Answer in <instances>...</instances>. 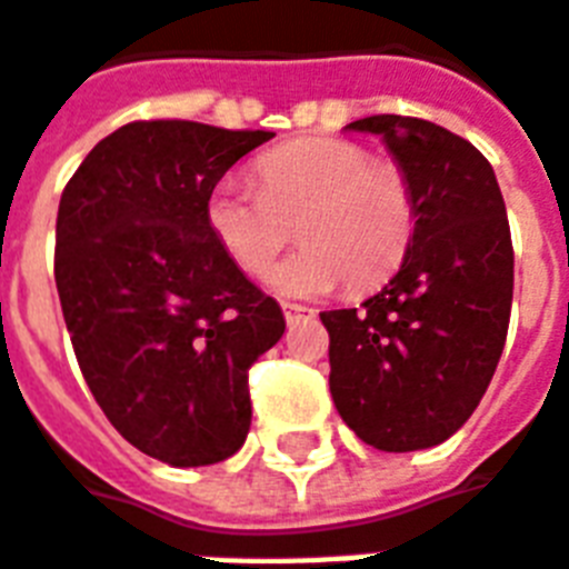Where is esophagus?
I'll return each mask as SVG.
<instances>
[{"label":"esophagus","mask_w":569,"mask_h":569,"mask_svg":"<svg viewBox=\"0 0 569 569\" xmlns=\"http://www.w3.org/2000/svg\"><path fill=\"white\" fill-rule=\"evenodd\" d=\"M281 311H284V320H288V323H297V320L302 318H315V309L300 306V302H281Z\"/></svg>","instance_id":"1"}]
</instances>
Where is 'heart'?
Returning <instances> with one entry per match:
<instances>
[{
	"instance_id": "heart-1",
	"label": "heart",
	"mask_w": 569,
	"mask_h": 569,
	"mask_svg": "<svg viewBox=\"0 0 569 569\" xmlns=\"http://www.w3.org/2000/svg\"><path fill=\"white\" fill-rule=\"evenodd\" d=\"M258 188L221 182L209 198V228L249 276H263L293 239L306 242L269 284L284 297H323L350 281L381 284L411 246L417 200L411 179L390 161H371L353 140L306 138L254 164Z\"/></svg>"
}]
</instances>
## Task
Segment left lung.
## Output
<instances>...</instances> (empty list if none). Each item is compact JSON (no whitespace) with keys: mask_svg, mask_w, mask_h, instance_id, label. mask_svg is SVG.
<instances>
[{"mask_svg":"<svg viewBox=\"0 0 569 569\" xmlns=\"http://www.w3.org/2000/svg\"><path fill=\"white\" fill-rule=\"evenodd\" d=\"M411 179L417 224L399 272L360 309L323 311L330 392L357 438L383 452L438 447L462 429L501 360L512 242L501 188L477 147L413 117H366Z\"/></svg>","mask_w":569,"mask_h":569,"instance_id":"1","label":"left lung"}]
</instances>
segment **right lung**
Listing matches in <instances>:
<instances>
[{
  "mask_svg": "<svg viewBox=\"0 0 569 569\" xmlns=\"http://www.w3.org/2000/svg\"><path fill=\"white\" fill-rule=\"evenodd\" d=\"M272 131L152 119L107 134L68 179L57 290L113 429L173 468L224 462L251 426L249 366L284 332L209 228V198Z\"/></svg>",
  "mask_w": 569,
  "mask_h": 569,
  "instance_id": "1",
  "label": "right lung"
}]
</instances>
